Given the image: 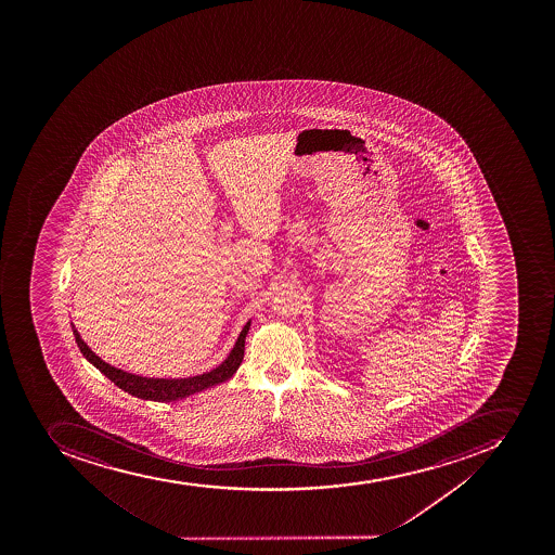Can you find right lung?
<instances>
[{"instance_id":"add662e5","label":"right lung","mask_w":555,"mask_h":555,"mask_svg":"<svg viewBox=\"0 0 555 555\" xmlns=\"http://www.w3.org/2000/svg\"><path fill=\"white\" fill-rule=\"evenodd\" d=\"M250 328V321L241 330L240 337H237L236 346L232 348L231 354L227 357L225 362L212 369L209 373L201 374V376H193V378L181 379H163V378H143L137 374L126 373L122 369L114 367L109 363L103 362L99 359L98 354L93 353L92 349L83 343L79 337L78 330L74 328V337L78 343V348L81 349L85 359L93 363L106 378L122 388L124 392L131 393L134 398L149 399V401L172 402L179 399L188 398L192 393L202 392L206 388L215 387L220 383L227 382L232 378L243 362V354H245V339Z\"/></svg>"}]
</instances>
